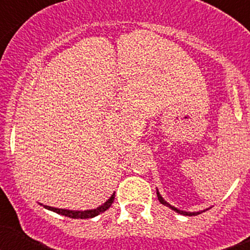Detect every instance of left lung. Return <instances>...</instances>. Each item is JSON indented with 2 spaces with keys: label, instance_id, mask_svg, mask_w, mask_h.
I'll use <instances>...</instances> for the list:
<instances>
[{
  "label": "left lung",
  "instance_id": "obj_1",
  "mask_svg": "<svg viewBox=\"0 0 250 250\" xmlns=\"http://www.w3.org/2000/svg\"><path fill=\"white\" fill-rule=\"evenodd\" d=\"M156 194H158V199H159V202L161 203V204H164V205H167V207H169V208H171V209H173V210H175L176 213H179V214H184V215H189V216H191V215H196V214H200V213H188V211H183V210H179V209H176V208H174V207H171V205L169 204V203H167L165 202L164 199H163V198H161V195L160 194L158 193V191H156Z\"/></svg>",
  "mask_w": 250,
  "mask_h": 250
}]
</instances>
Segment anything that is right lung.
Masks as SVG:
<instances>
[{
    "label": "right lung",
    "mask_w": 250,
    "mask_h": 250,
    "mask_svg": "<svg viewBox=\"0 0 250 250\" xmlns=\"http://www.w3.org/2000/svg\"><path fill=\"white\" fill-rule=\"evenodd\" d=\"M115 194H112L111 198H110L105 204H103L101 207H99L98 209H92V210H85V211H79V210H67V209H57V208L47 207V205H43L46 209L48 210H52L57 214H61V215L68 216V218H74V219H87V218H94V216L99 215L100 213H104L105 210H107L110 207H111L112 202H114Z\"/></svg>",
    "instance_id": "right-lung-1"
}]
</instances>
